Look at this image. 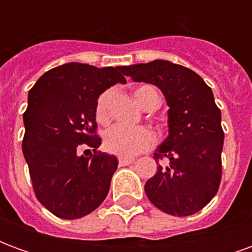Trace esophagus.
<instances>
[{
	"label": "esophagus",
	"instance_id": "1",
	"mask_svg": "<svg viewBox=\"0 0 252 252\" xmlns=\"http://www.w3.org/2000/svg\"><path fill=\"white\" fill-rule=\"evenodd\" d=\"M135 160V158H132V157H120L119 158V163L121 164V166H126V164L132 163Z\"/></svg>",
	"mask_w": 252,
	"mask_h": 252
}]
</instances>
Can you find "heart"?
I'll return each instance as SVG.
<instances>
[{"instance_id": "b5f03b06", "label": "heart", "mask_w": 252, "mask_h": 252, "mask_svg": "<svg viewBox=\"0 0 252 252\" xmlns=\"http://www.w3.org/2000/svg\"><path fill=\"white\" fill-rule=\"evenodd\" d=\"M112 92L106 90L101 94L95 104V119L99 124H106L109 121V101ZM133 97L144 109L153 104L155 99H159L157 89L150 85H142L135 89ZM154 135L146 126L126 128L123 126H115L105 132L104 147L110 154L120 157H133L140 154L153 146Z\"/></svg>"}]
</instances>
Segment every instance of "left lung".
Here are the masks:
<instances>
[{"label": "left lung", "instance_id": "obj_1", "mask_svg": "<svg viewBox=\"0 0 252 252\" xmlns=\"http://www.w3.org/2000/svg\"><path fill=\"white\" fill-rule=\"evenodd\" d=\"M123 72L158 86L170 106L169 136L154 154L166 163L146 182L148 200L173 216L201 211L221 181L224 132L211 88L193 70L167 61L126 66Z\"/></svg>", "mask_w": 252, "mask_h": 252}]
</instances>
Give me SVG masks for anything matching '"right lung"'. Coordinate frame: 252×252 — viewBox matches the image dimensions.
<instances>
[{
  "label": "right lung",
  "instance_id": "obj_1",
  "mask_svg": "<svg viewBox=\"0 0 252 252\" xmlns=\"http://www.w3.org/2000/svg\"><path fill=\"white\" fill-rule=\"evenodd\" d=\"M126 82L123 67L72 62L47 71L30 90L23 154L36 198L55 216H86L108 195L117 158L97 151L95 104L106 89ZM88 147L94 154L81 156Z\"/></svg>",
  "mask_w": 252,
  "mask_h": 252
}]
</instances>
